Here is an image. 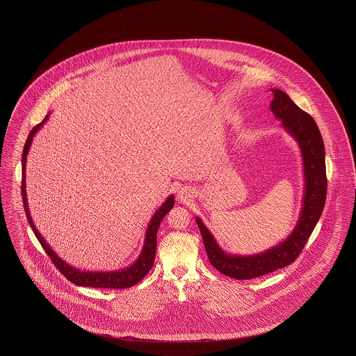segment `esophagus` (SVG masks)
<instances>
[{
    "label": "esophagus",
    "instance_id": "esophagus-1",
    "mask_svg": "<svg viewBox=\"0 0 356 356\" xmlns=\"http://www.w3.org/2000/svg\"><path fill=\"white\" fill-rule=\"evenodd\" d=\"M177 200L180 202V203H188V202H191V199L193 197V192H192V189L191 188H188V186H181L179 191H177Z\"/></svg>",
    "mask_w": 356,
    "mask_h": 356
}]
</instances>
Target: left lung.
I'll return each instance as SVG.
<instances>
[{"label":"left lung","instance_id":"obj_1","mask_svg":"<svg viewBox=\"0 0 356 356\" xmlns=\"http://www.w3.org/2000/svg\"><path fill=\"white\" fill-rule=\"evenodd\" d=\"M271 90L273 93V100L270 105L272 113L282 121V127L296 140L303 159L305 195L300 216L293 231L283 241L267 251L238 256L227 254L204 225L202 219L196 216L211 264L222 275L237 280L259 277L293 263L319 221L327 196L325 152L322 135L315 120L292 102L286 92L273 88Z\"/></svg>","mask_w":356,"mask_h":356}]
</instances>
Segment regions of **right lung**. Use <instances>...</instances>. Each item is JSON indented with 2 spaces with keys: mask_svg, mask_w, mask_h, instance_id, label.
<instances>
[{
  "mask_svg": "<svg viewBox=\"0 0 356 356\" xmlns=\"http://www.w3.org/2000/svg\"><path fill=\"white\" fill-rule=\"evenodd\" d=\"M49 118V115L45 116V119L42 120V122H40L38 125H35L33 129L31 131V134L26 138L25 147H24V152H22V183H21V195H22V202H24V208L26 212V218L28 221L33 229L34 235L38 238L40 244L42 245V248L45 250V252L51 257V261L54 263V266L58 268V271L61 272L69 282L74 283L76 286L80 287H95V288H115V289H121V288H129L137 284L148 272L151 271L153 267V261H154V254H156V247H157V229L160 227V222L164 219V216L170 212V209L175 205V197L173 195H170V197L163 203V205L153 213L152 219L149 221L148 227H147V232H145V238H144V245L141 248V252L138 254L137 260L134 264H131L129 267H124L116 271H81L73 266H70L65 260H63L58 254H56L49 244L47 243V240L41 236V234L37 231L35 225H34L31 212H29V207H28V199H26V181H25V175H26V156L29 152V148L32 145L33 137L38 129L47 122V120Z\"/></svg>",
  "mask_w": 356,
  "mask_h": 356,
  "instance_id": "add662e5",
  "label": "right lung"
}]
</instances>
